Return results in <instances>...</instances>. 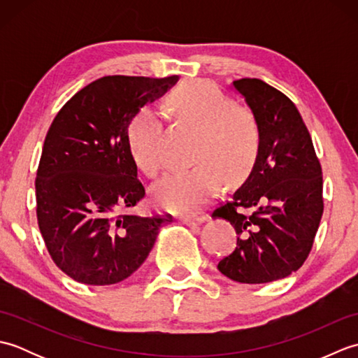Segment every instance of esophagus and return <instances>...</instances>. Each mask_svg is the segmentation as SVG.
Segmentation results:
<instances>
[{"instance_id": "34e87169", "label": "esophagus", "mask_w": 358, "mask_h": 358, "mask_svg": "<svg viewBox=\"0 0 358 358\" xmlns=\"http://www.w3.org/2000/svg\"><path fill=\"white\" fill-rule=\"evenodd\" d=\"M206 217L204 215H199V217H183L181 218V223L186 224V226H192V224H201Z\"/></svg>"}]
</instances>
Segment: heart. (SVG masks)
<instances>
[{
  "label": "heart",
  "mask_w": 358,
  "mask_h": 358,
  "mask_svg": "<svg viewBox=\"0 0 358 358\" xmlns=\"http://www.w3.org/2000/svg\"><path fill=\"white\" fill-rule=\"evenodd\" d=\"M167 103L181 121L200 131L194 154L196 166L166 175L152 189V201L172 214L191 215L217 194L222 178L227 185H238L248 177L260 146V126L252 109L231 103L203 80L173 89ZM159 131V113L150 108L136 112L126 131L132 162L148 177L162 169Z\"/></svg>",
  "instance_id": "obj_1"
}]
</instances>
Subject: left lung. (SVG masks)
Masks as SVG:
<instances>
[{"instance_id": "8db88e82", "label": "left lung", "mask_w": 358, "mask_h": 358, "mask_svg": "<svg viewBox=\"0 0 358 358\" xmlns=\"http://www.w3.org/2000/svg\"><path fill=\"white\" fill-rule=\"evenodd\" d=\"M232 86L255 113L260 146L245 183L212 212L238 235L218 271L238 283H269L300 269L310 252L323 215L322 166L299 109L285 94L258 78Z\"/></svg>"}]
</instances>
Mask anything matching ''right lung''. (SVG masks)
I'll list each match as a JSON object with an SVG mask.
<instances>
[{"mask_svg": "<svg viewBox=\"0 0 358 358\" xmlns=\"http://www.w3.org/2000/svg\"><path fill=\"white\" fill-rule=\"evenodd\" d=\"M178 81L103 77L75 94L52 121L36 171V218L49 254L83 285L131 277L167 217L118 215L144 196L126 131L144 104Z\"/></svg>", "mask_w": 358, "mask_h": 358, "instance_id": "add662e5", "label": "right lung"}]
</instances>
